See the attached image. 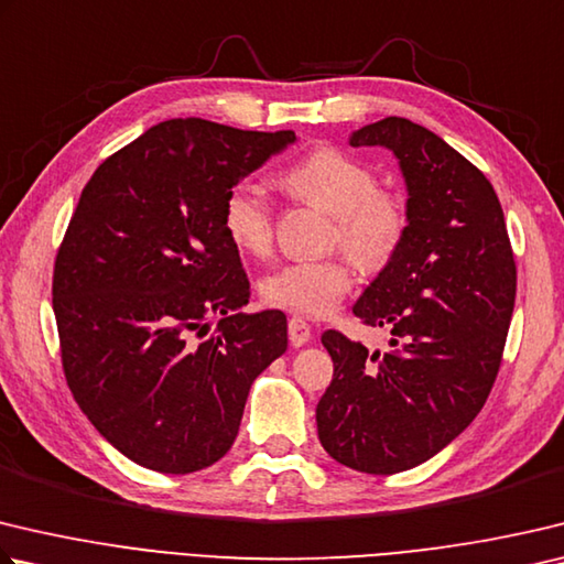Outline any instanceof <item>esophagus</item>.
Segmentation results:
<instances>
[{
    "label": "esophagus",
    "mask_w": 564,
    "mask_h": 564,
    "mask_svg": "<svg viewBox=\"0 0 564 564\" xmlns=\"http://www.w3.org/2000/svg\"><path fill=\"white\" fill-rule=\"evenodd\" d=\"M289 340L293 347H303L311 340V325L303 321V317H291L289 321Z\"/></svg>",
    "instance_id": "esophagus-1"
}]
</instances>
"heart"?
I'll list each match as a JSON object with an SVG mask.
<instances>
[{"mask_svg":"<svg viewBox=\"0 0 564 564\" xmlns=\"http://www.w3.org/2000/svg\"><path fill=\"white\" fill-rule=\"evenodd\" d=\"M281 187L295 199L333 214V243L365 271H380L394 259L409 231V209L402 194L377 189L367 162L330 145L313 148L281 172ZM221 227L243 253L263 256L273 243V214L265 192L239 182L221 204ZM352 289V269L345 259L289 261L261 281L263 299L291 313L321 317L335 311Z\"/></svg>","mask_w":564,"mask_h":564,"instance_id":"heart-1","label":"heart"}]
</instances>
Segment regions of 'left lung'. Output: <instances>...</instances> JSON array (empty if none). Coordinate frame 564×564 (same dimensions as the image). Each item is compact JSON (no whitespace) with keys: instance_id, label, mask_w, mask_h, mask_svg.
Listing matches in <instances>:
<instances>
[{"instance_id":"left-lung-1","label":"left lung","mask_w":564,"mask_h":564,"mask_svg":"<svg viewBox=\"0 0 564 564\" xmlns=\"http://www.w3.org/2000/svg\"><path fill=\"white\" fill-rule=\"evenodd\" d=\"M352 148H387L406 184L409 231L352 313L384 327L370 352L323 333L333 382L315 409L337 464L389 476L442 452L484 409L516 305V261L494 184L406 118L355 130Z\"/></svg>"}]
</instances>
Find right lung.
I'll return each mask as SVG.
<instances>
[{
  "instance_id": "obj_1",
  "label": "right lung",
  "mask_w": 564,
  "mask_h": 564,
  "mask_svg": "<svg viewBox=\"0 0 564 564\" xmlns=\"http://www.w3.org/2000/svg\"><path fill=\"white\" fill-rule=\"evenodd\" d=\"M291 142L293 130L165 120L80 192L51 289L61 362L80 412L140 466L192 474L219 460L253 380L289 347L285 315L241 313L249 279L221 204Z\"/></svg>"
}]
</instances>
